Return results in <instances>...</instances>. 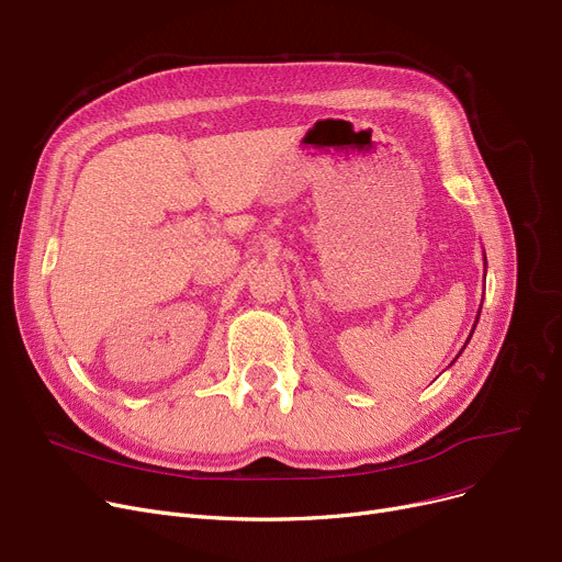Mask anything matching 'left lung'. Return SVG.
I'll return each mask as SVG.
<instances>
[{"label":"left lung","instance_id":"8db88e82","mask_svg":"<svg viewBox=\"0 0 562 562\" xmlns=\"http://www.w3.org/2000/svg\"><path fill=\"white\" fill-rule=\"evenodd\" d=\"M485 266H487V261H485ZM479 316H481V312H479ZM479 316H476V323H479ZM476 323H474V328H476ZM474 328H471V335H474ZM471 335H469V339H471ZM469 339H467V344H469ZM464 350V348H462ZM460 350V352H462Z\"/></svg>","mask_w":562,"mask_h":562}]
</instances>
